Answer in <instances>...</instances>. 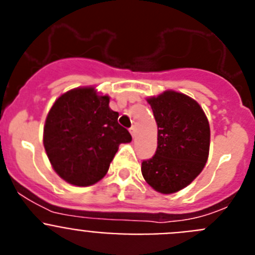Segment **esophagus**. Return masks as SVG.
Here are the masks:
<instances>
[{
	"mask_svg": "<svg viewBox=\"0 0 255 255\" xmlns=\"http://www.w3.org/2000/svg\"><path fill=\"white\" fill-rule=\"evenodd\" d=\"M135 132H136L135 131V128L134 126H131V128H130V134H131L132 138H135Z\"/></svg>",
	"mask_w": 255,
	"mask_h": 255,
	"instance_id": "34e87169",
	"label": "esophagus"
}]
</instances>
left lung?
Listing matches in <instances>:
<instances>
[{"mask_svg":"<svg viewBox=\"0 0 255 255\" xmlns=\"http://www.w3.org/2000/svg\"><path fill=\"white\" fill-rule=\"evenodd\" d=\"M158 126L157 150L141 162L144 180L162 194L188 186L204 168L211 130L207 116L190 97L173 91L148 98Z\"/></svg>","mask_w":255,"mask_h":255,"instance_id":"obj_1","label":"left lung"}]
</instances>
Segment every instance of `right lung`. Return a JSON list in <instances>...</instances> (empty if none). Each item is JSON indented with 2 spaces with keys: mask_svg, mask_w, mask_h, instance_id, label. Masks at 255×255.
Segmentation results:
<instances>
[{
  "mask_svg": "<svg viewBox=\"0 0 255 255\" xmlns=\"http://www.w3.org/2000/svg\"><path fill=\"white\" fill-rule=\"evenodd\" d=\"M110 97L76 88L58 97L47 115L43 144L52 167L65 181L89 186L107 173L121 143L131 135L117 123Z\"/></svg>",
  "mask_w": 255,
  "mask_h": 255,
  "instance_id": "obj_1",
  "label": "right lung"
}]
</instances>
